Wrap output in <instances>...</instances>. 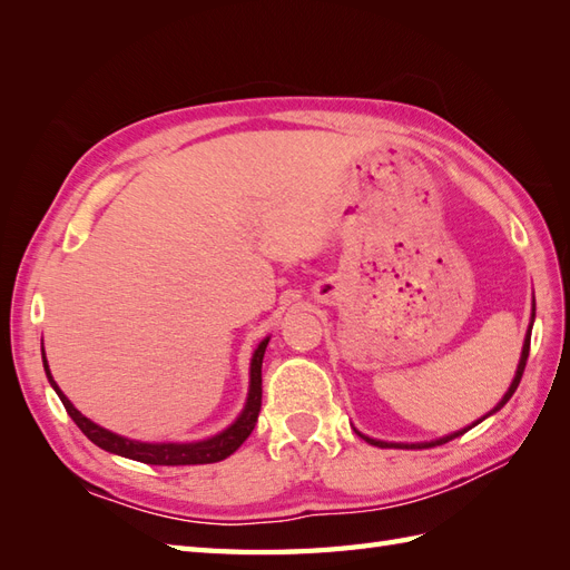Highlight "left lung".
<instances>
[{"instance_id":"obj_1","label":"left lung","mask_w":570,"mask_h":570,"mask_svg":"<svg viewBox=\"0 0 570 570\" xmlns=\"http://www.w3.org/2000/svg\"><path fill=\"white\" fill-rule=\"evenodd\" d=\"M532 324H534V312H532ZM529 341H532V326H529V334L524 336V346H522V356H520V365H517V373H514V381H512V385L508 387V392H504V397L498 402V407L495 410H490L485 416H490V414H495L498 410H502L504 404H508V400L514 395V390H517V385H520V381H522V373H524V365H527V358H529ZM483 416V420H485ZM475 424H480V420L475 422ZM473 424V426H475ZM471 429V426H468ZM468 429H461V432H453V434H449V436H441V439H436V441H422V444H392V441H377V439H371V436H363L361 432V436L368 441V444H373V446H381V449H432V446H441V444H446V441H451V439H456V436H461V434H465Z\"/></svg>"}]
</instances>
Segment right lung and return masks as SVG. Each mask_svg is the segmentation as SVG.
I'll return each instance as SVG.
<instances>
[{"label": "right lung", "instance_id": "obj_1", "mask_svg": "<svg viewBox=\"0 0 570 570\" xmlns=\"http://www.w3.org/2000/svg\"><path fill=\"white\" fill-rule=\"evenodd\" d=\"M271 338H263L258 348L253 351L250 358V383H248V397L242 414L236 416V422L232 426H226L222 434L209 436L205 441H193V444H144V441H134L109 432V429H102L99 424L90 422L82 412L72 407V402L62 395L58 383L53 381V375L48 371V361L43 353V368L48 375V383L53 385L58 392V397L62 402V407L72 416V422L80 426V432L97 444L99 449H105L109 453H117V456L131 459V461H141L150 465H197V463H217L224 461L226 456L244 444V441L250 436L253 426L258 422V412H261V397H263V381H261V365H263V353L265 346H268Z\"/></svg>", "mask_w": 570, "mask_h": 570}]
</instances>
